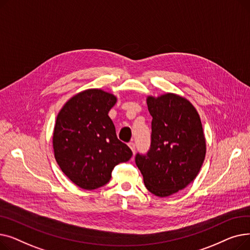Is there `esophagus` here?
I'll return each instance as SVG.
<instances>
[{
	"label": "esophagus",
	"mask_w": 250,
	"mask_h": 250,
	"mask_svg": "<svg viewBox=\"0 0 250 250\" xmlns=\"http://www.w3.org/2000/svg\"><path fill=\"white\" fill-rule=\"evenodd\" d=\"M128 147L132 149V151H133V153L135 154V152H136V145H135V143L134 142H129L128 143Z\"/></svg>",
	"instance_id": "obj_1"
}]
</instances>
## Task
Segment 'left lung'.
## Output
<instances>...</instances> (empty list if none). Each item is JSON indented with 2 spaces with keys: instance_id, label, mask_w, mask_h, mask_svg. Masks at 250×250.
<instances>
[{
  "instance_id": "8db88e82",
  "label": "left lung",
  "mask_w": 250,
  "mask_h": 250,
  "mask_svg": "<svg viewBox=\"0 0 250 250\" xmlns=\"http://www.w3.org/2000/svg\"><path fill=\"white\" fill-rule=\"evenodd\" d=\"M152 115L151 145L136 155L147 189L165 198L187 188L199 174L206 156L200 115L186 98L173 93L147 98Z\"/></svg>"
}]
</instances>
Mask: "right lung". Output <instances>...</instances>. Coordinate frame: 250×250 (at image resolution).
Wrapping results in <instances>:
<instances>
[{
    "label": "right lung",
    "mask_w": 250,
    "mask_h": 250,
    "mask_svg": "<svg viewBox=\"0 0 250 250\" xmlns=\"http://www.w3.org/2000/svg\"><path fill=\"white\" fill-rule=\"evenodd\" d=\"M116 97L88 89L72 97L58 114L52 137L55 158L76 186L96 189L106 185L113 168L133 155L116 137L108 112Z\"/></svg>",
    "instance_id": "add662e5"
}]
</instances>
